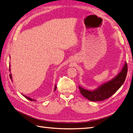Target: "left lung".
Returning a JSON list of instances; mask_svg holds the SVG:
<instances>
[{"mask_svg":"<svg viewBox=\"0 0 133 133\" xmlns=\"http://www.w3.org/2000/svg\"><path fill=\"white\" fill-rule=\"evenodd\" d=\"M128 73V64L125 63L122 71L113 79L101 85L94 91H89L79 87V89L84 98L91 101H102L113 95L126 79Z\"/></svg>","mask_w":133,"mask_h":133,"instance_id":"left-lung-1","label":"left lung"}]
</instances>
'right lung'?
<instances>
[{"label": "right lung", "mask_w": 133, "mask_h": 133, "mask_svg": "<svg viewBox=\"0 0 133 133\" xmlns=\"http://www.w3.org/2000/svg\"><path fill=\"white\" fill-rule=\"evenodd\" d=\"M9 71H10V67L9 68ZM10 78L11 79H12V76H11V74H10ZM56 86H55V90L54 91H55L56 90ZM24 97L26 98H27V99H29V100H30V101H35V100H34V99H31V98H30V97H26V95H23Z\"/></svg>", "instance_id": "right-lung-1"}]
</instances>
